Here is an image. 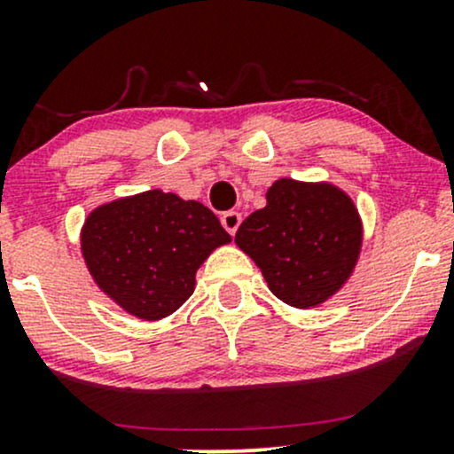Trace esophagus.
Masks as SVG:
<instances>
[{
	"mask_svg": "<svg viewBox=\"0 0 454 454\" xmlns=\"http://www.w3.org/2000/svg\"><path fill=\"white\" fill-rule=\"evenodd\" d=\"M222 226L226 228V231L231 232V234L237 232V228L241 226V213H237V211L223 213V215H222Z\"/></svg>",
	"mask_w": 454,
	"mask_h": 454,
	"instance_id": "1",
	"label": "esophagus"
}]
</instances>
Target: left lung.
I'll return each instance as SVG.
<instances>
[{"label": "left lung", "instance_id": "1", "mask_svg": "<svg viewBox=\"0 0 454 454\" xmlns=\"http://www.w3.org/2000/svg\"><path fill=\"white\" fill-rule=\"evenodd\" d=\"M234 243L256 262L279 301L311 309L352 278L363 220L341 187L281 176L267 190V205L239 226Z\"/></svg>", "mask_w": 454, "mask_h": 454}]
</instances>
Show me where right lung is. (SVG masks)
<instances>
[{"mask_svg":"<svg viewBox=\"0 0 454 454\" xmlns=\"http://www.w3.org/2000/svg\"><path fill=\"white\" fill-rule=\"evenodd\" d=\"M231 241L202 202L161 190L102 202L81 228V254L98 288L147 322L175 314L194 293L200 264Z\"/></svg>","mask_w":454,"mask_h":454,"instance_id":"right-lung-1","label":"right lung"}]
</instances>
